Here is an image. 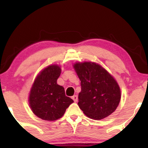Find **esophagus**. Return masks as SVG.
I'll return each mask as SVG.
<instances>
[{
	"label": "esophagus",
	"instance_id": "esophagus-1",
	"mask_svg": "<svg viewBox=\"0 0 148 148\" xmlns=\"http://www.w3.org/2000/svg\"><path fill=\"white\" fill-rule=\"evenodd\" d=\"M72 99L74 100V102H76V101H78V97H77V95H74V96H72Z\"/></svg>",
	"mask_w": 148,
	"mask_h": 148
}]
</instances>
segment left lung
<instances>
[{
	"label": "left lung",
	"mask_w": 148,
	"mask_h": 148,
	"mask_svg": "<svg viewBox=\"0 0 148 148\" xmlns=\"http://www.w3.org/2000/svg\"><path fill=\"white\" fill-rule=\"evenodd\" d=\"M74 68L81 81L78 105L84 114L93 120H101L113 113L121 98L114 78L95 62H77Z\"/></svg>",
	"instance_id": "obj_1"
}]
</instances>
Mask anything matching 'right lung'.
Listing matches in <instances>:
<instances>
[{
	"instance_id": "obj_1",
	"label": "right lung",
	"mask_w": 148,
	"mask_h": 148,
	"mask_svg": "<svg viewBox=\"0 0 148 148\" xmlns=\"http://www.w3.org/2000/svg\"><path fill=\"white\" fill-rule=\"evenodd\" d=\"M60 73L57 64L48 66L37 75L30 90V106L34 114L42 120L54 121L60 118L74 102L65 95L64 88L57 84Z\"/></svg>"
}]
</instances>
